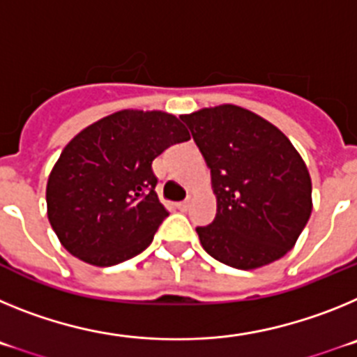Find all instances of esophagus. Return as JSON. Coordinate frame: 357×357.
<instances>
[{
	"instance_id": "34e87169",
	"label": "esophagus",
	"mask_w": 357,
	"mask_h": 357,
	"mask_svg": "<svg viewBox=\"0 0 357 357\" xmlns=\"http://www.w3.org/2000/svg\"><path fill=\"white\" fill-rule=\"evenodd\" d=\"M176 207H178V211H182V213H185V211L189 209V200L178 202V204H176Z\"/></svg>"
}]
</instances>
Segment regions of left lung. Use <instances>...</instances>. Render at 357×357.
Instances as JSON below:
<instances>
[{"label": "left lung", "mask_w": 357, "mask_h": 357, "mask_svg": "<svg viewBox=\"0 0 357 357\" xmlns=\"http://www.w3.org/2000/svg\"><path fill=\"white\" fill-rule=\"evenodd\" d=\"M211 168L216 218L197 227L211 257L238 270L280 259L304 230L313 202L301 153L275 125L238 105L181 116Z\"/></svg>", "instance_id": "left-lung-1"}]
</instances>
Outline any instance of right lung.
Returning a JSON list of instances; mask_svg holds the SVG:
<instances>
[{
	"instance_id": "1",
	"label": "right lung",
	"mask_w": 357,
	"mask_h": 357,
	"mask_svg": "<svg viewBox=\"0 0 357 357\" xmlns=\"http://www.w3.org/2000/svg\"><path fill=\"white\" fill-rule=\"evenodd\" d=\"M189 134L160 110H119L77 134L46 185L48 220L62 247L94 266L141 254L168 211L151 162Z\"/></svg>"
}]
</instances>
